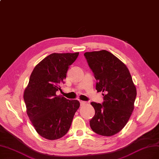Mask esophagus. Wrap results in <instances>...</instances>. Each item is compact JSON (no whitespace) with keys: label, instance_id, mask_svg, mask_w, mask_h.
<instances>
[{"label":"esophagus","instance_id":"obj_1","mask_svg":"<svg viewBox=\"0 0 159 159\" xmlns=\"http://www.w3.org/2000/svg\"><path fill=\"white\" fill-rule=\"evenodd\" d=\"M85 104H86V102H85V101H80V105H81V106L85 105Z\"/></svg>","mask_w":159,"mask_h":159}]
</instances>
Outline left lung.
<instances>
[{
  "mask_svg": "<svg viewBox=\"0 0 159 159\" xmlns=\"http://www.w3.org/2000/svg\"><path fill=\"white\" fill-rule=\"evenodd\" d=\"M84 56L97 81V92L104 93L102 104L91 102L95 114L90 127L98 135H114L124 128L132 114L136 87L126 66L111 52H87Z\"/></svg>",
  "mask_w": 159,
  "mask_h": 159,
  "instance_id": "1",
  "label": "left lung"
}]
</instances>
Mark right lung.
I'll return each instance as SVG.
<instances>
[{
	"mask_svg": "<svg viewBox=\"0 0 159 159\" xmlns=\"http://www.w3.org/2000/svg\"><path fill=\"white\" fill-rule=\"evenodd\" d=\"M79 55L75 53H52L35 66L24 93L26 112L36 132L49 140L61 138L69 130L75 112L77 100H69L61 91L69 66Z\"/></svg>",
	"mask_w": 159,
	"mask_h": 159,
	"instance_id": "1",
	"label": "right lung"
}]
</instances>
